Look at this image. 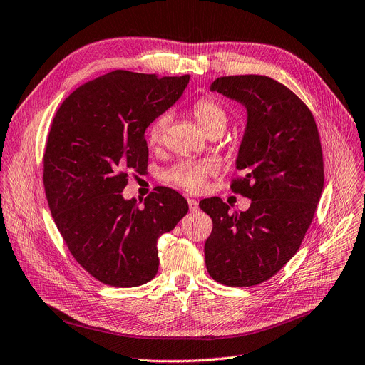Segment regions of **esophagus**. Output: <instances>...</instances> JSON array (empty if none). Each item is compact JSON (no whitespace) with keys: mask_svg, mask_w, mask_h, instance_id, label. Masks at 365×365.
Returning a JSON list of instances; mask_svg holds the SVG:
<instances>
[{"mask_svg":"<svg viewBox=\"0 0 365 365\" xmlns=\"http://www.w3.org/2000/svg\"><path fill=\"white\" fill-rule=\"evenodd\" d=\"M187 205H189V209H191V212L198 210V201L194 198H187Z\"/></svg>","mask_w":365,"mask_h":365,"instance_id":"34e87169","label":"esophagus"}]
</instances>
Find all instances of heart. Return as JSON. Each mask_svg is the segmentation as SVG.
I'll list each match as a JSON object with an SVG mask.
<instances>
[{
  "mask_svg": "<svg viewBox=\"0 0 365 365\" xmlns=\"http://www.w3.org/2000/svg\"><path fill=\"white\" fill-rule=\"evenodd\" d=\"M192 112L201 128L207 134L217 128L225 130L227 119H228L227 110L219 101L209 97H202L194 103ZM168 123H170L168 113L160 115L150 123L148 130L149 143L152 145L160 143V140L165 133ZM216 168H217L216 164L210 161L179 163L164 173V180L174 186L186 189L189 192H198L204 186L205 179H207L210 174H213Z\"/></svg>",
  "mask_w": 365,
  "mask_h": 365,
  "instance_id": "obj_1",
  "label": "heart"
}]
</instances>
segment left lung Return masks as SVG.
Wrapping results in <instances>:
<instances>
[{
	"mask_svg": "<svg viewBox=\"0 0 365 365\" xmlns=\"http://www.w3.org/2000/svg\"><path fill=\"white\" fill-rule=\"evenodd\" d=\"M210 89L247 110L235 161L242 176L231 189L252 202L230 213L217 197L200 201L213 220L205 267L227 287H255L295 255L312 224L324 187L321 138L309 107L272 77H217Z\"/></svg>",
	"mask_w": 365,
	"mask_h": 365,
	"instance_id": "8db88e82",
	"label": "left lung"
}]
</instances>
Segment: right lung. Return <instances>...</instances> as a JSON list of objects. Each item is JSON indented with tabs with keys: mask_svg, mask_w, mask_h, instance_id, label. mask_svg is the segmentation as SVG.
Wrapping results in <instances>:
<instances>
[{
	"mask_svg": "<svg viewBox=\"0 0 365 365\" xmlns=\"http://www.w3.org/2000/svg\"><path fill=\"white\" fill-rule=\"evenodd\" d=\"M189 76L116 70L78 86L53 118L43 183L55 224L74 259L101 283L133 288L158 273L156 242L187 213L160 186L138 207L125 200L128 173L148 168V126L176 103Z\"/></svg>",
	"mask_w": 365,
	"mask_h": 365,
	"instance_id": "right-lung-1",
	"label": "right lung"
}]
</instances>
